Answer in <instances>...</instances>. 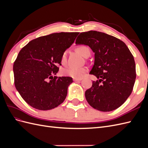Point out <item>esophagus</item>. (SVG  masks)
Here are the masks:
<instances>
[{
    "mask_svg": "<svg viewBox=\"0 0 148 148\" xmlns=\"http://www.w3.org/2000/svg\"><path fill=\"white\" fill-rule=\"evenodd\" d=\"M73 80H74V82H80V81H82V78H74L73 79Z\"/></svg>",
    "mask_w": 148,
    "mask_h": 148,
    "instance_id": "1",
    "label": "esophagus"
}]
</instances>
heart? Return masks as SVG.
Segmentation results:
<instances>
[{
	"label": "heart",
	"mask_w": 148,
	"mask_h": 148,
	"mask_svg": "<svg viewBox=\"0 0 148 148\" xmlns=\"http://www.w3.org/2000/svg\"><path fill=\"white\" fill-rule=\"evenodd\" d=\"M78 52L81 53L83 56H85L86 53L89 51L88 47L84 46H80L77 47ZM66 62V52H64L61 56V62L65 64ZM87 71V68L84 66H70L62 70V74L67 77H70L74 78H82L84 73Z\"/></svg>",
	"instance_id": "obj_1"
}]
</instances>
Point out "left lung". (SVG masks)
<instances>
[{"label": "left lung", "instance_id": "obj_1", "mask_svg": "<svg viewBox=\"0 0 148 148\" xmlns=\"http://www.w3.org/2000/svg\"><path fill=\"white\" fill-rule=\"evenodd\" d=\"M75 44L88 46L95 53L89 73L98 80L85 92L89 104L102 112L119 108L131 95L136 79L135 60L126 44L96 31L81 33Z\"/></svg>", "mask_w": 148, "mask_h": 148}]
</instances>
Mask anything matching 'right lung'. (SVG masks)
I'll list each match as a JSON object with an SVG mask.
<instances>
[{
  "label": "right lung",
  "mask_w": 148,
  "mask_h": 148,
  "mask_svg": "<svg viewBox=\"0 0 148 148\" xmlns=\"http://www.w3.org/2000/svg\"><path fill=\"white\" fill-rule=\"evenodd\" d=\"M78 33H56L32 40L21 49L13 65L15 86L25 101L38 110L54 109L64 101L72 78L56 75L61 56Z\"/></svg>",
  "instance_id": "1"
}]
</instances>
